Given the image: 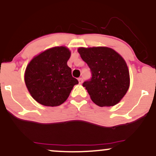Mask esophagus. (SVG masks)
Masks as SVG:
<instances>
[{"instance_id":"obj_1","label":"esophagus","mask_w":156,"mask_h":156,"mask_svg":"<svg viewBox=\"0 0 156 156\" xmlns=\"http://www.w3.org/2000/svg\"><path fill=\"white\" fill-rule=\"evenodd\" d=\"M78 81H79V83H83V78H78Z\"/></svg>"}]
</instances>
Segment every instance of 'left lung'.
<instances>
[{"instance_id": "8db88e82", "label": "left lung", "mask_w": 156, "mask_h": 156, "mask_svg": "<svg viewBox=\"0 0 156 156\" xmlns=\"http://www.w3.org/2000/svg\"><path fill=\"white\" fill-rule=\"evenodd\" d=\"M78 51L92 71V79L83 83L91 100L101 107L117 105L130 87L129 69L124 58L108 47H80Z\"/></svg>"}]
</instances>
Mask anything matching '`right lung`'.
Returning a JSON list of instances; mask_svg holds the SVG:
<instances>
[{"label":"right lung","instance_id":"1","mask_svg":"<svg viewBox=\"0 0 156 156\" xmlns=\"http://www.w3.org/2000/svg\"><path fill=\"white\" fill-rule=\"evenodd\" d=\"M71 51L65 46L53 47L35 55L24 74L26 87L37 103L58 106L64 103L78 80L73 78L67 61Z\"/></svg>","mask_w":156,"mask_h":156}]
</instances>
